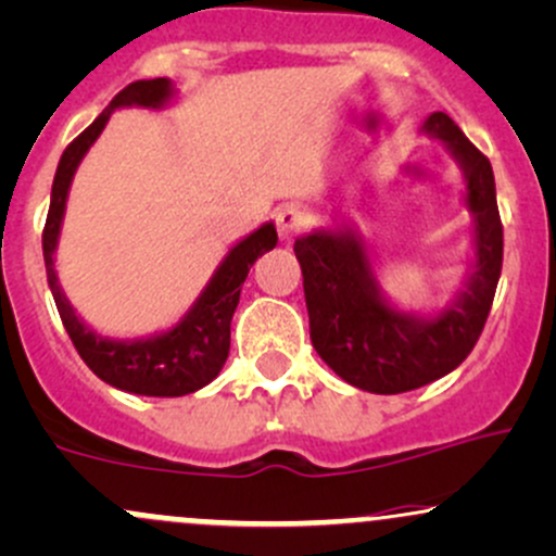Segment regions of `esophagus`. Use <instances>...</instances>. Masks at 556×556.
Returning <instances> with one entry per match:
<instances>
[{"label":"esophagus","mask_w":556,"mask_h":556,"mask_svg":"<svg viewBox=\"0 0 556 556\" xmlns=\"http://www.w3.org/2000/svg\"><path fill=\"white\" fill-rule=\"evenodd\" d=\"M274 218H277V231L282 242H292L303 229L308 227V216L298 208V205H282Z\"/></svg>","instance_id":"obj_1"}]
</instances>
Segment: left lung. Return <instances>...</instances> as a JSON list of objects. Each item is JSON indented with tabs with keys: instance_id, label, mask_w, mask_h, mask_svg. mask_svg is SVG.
<instances>
[{
	"instance_id": "1",
	"label": "left lung",
	"mask_w": 556,
	"mask_h": 556,
	"mask_svg": "<svg viewBox=\"0 0 556 556\" xmlns=\"http://www.w3.org/2000/svg\"><path fill=\"white\" fill-rule=\"evenodd\" d=\"M419 134L441 142L462 168L472 216V258L441 308L408 311L390 301L358 227L329 224L295 240L311 343L334 375L367 393H406L459 367L483 332L502 277L504 229L491 163L446 113L427 115Z\"/></svg>"
}]
</instances>
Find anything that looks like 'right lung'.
<instances>
[{"mask_svg": "<svg viewBox=\"0 0 556 556\" xmlns=\"http://www.w3.org/2000/svg\"><path fill=\"white\" fill-rule=\"evenodd\" d=\"M176 97H179V91L170 78H144V81H134L121 94H115V100L97 115L94 124L81 137L73 139L60 157L58 174L52 181L45 237H41L47 282H50L54 306L60 311V319H63L73 345H76L78 356L108 386L134 395H155V399L189 395L216 380L229 356L231 316L240 303L242 282H245L250 266L258 261V255L277 245L274 222L261 224L258 229L237 240L227 250L222 264L216 266V271L211 274L208 285L194 298L192 306L179 316L176 325L161 329V332H150L144 338H108L76 314L65 290L60 288L58 268H54V253H58L60 231H63L73 176L87 157L91 144L105 131L110 115L115 110H163L170 102H176Z\"/></svg>", "mask_w": 556, "mask_h": 556, "instance_id": "obj_1", "label": "right lung"}]
</instances>
